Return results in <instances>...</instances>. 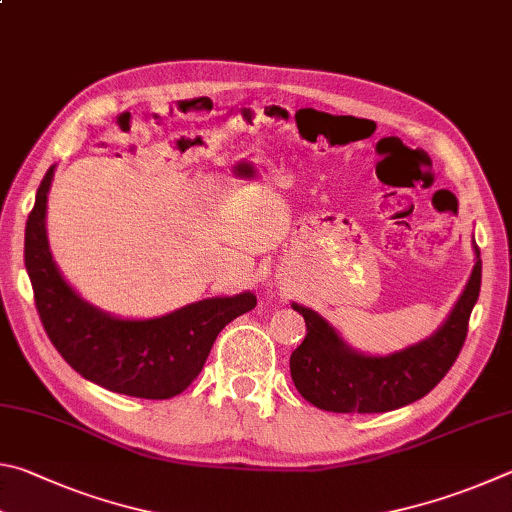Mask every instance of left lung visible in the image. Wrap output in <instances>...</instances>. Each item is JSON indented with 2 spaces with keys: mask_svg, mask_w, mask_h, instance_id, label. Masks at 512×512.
Listing matches in <instances>:
<instances>
[{
  "mask_svg": "<svg viewBox=\"0 0 512 512\" xmlns=\"http://www.w3.org/2000/svg\"><path fill=\"white\" fill-rule=\"evenodd\" d=\"M450 319L434 337L389 357H369L348 348L317 312L292 303L306 319V339L290 357L294 387L312 405L335 414H382L427 396L459 357L470 315L481 290V258Z\"/></svg>",
  "mask_w": 512,
  "mask_h": 512,
  "instance_id": "left-lung-1",
  "label": "left lung"
}]
</instances>
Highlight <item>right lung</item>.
<instances>
[{
	"label": "right lung",
	"instance_id": "obj_1",
	"mask_svg": "<svg viewBox=\"0 0 512 512\" xmlns=\"http://www.w3.org/2000/svg\"><path fill=\"white\" fill-rule=\"evenodd\" d=\"M53 166L26 220L24 265L44 330L65 362L89 382L132 398H175L200 375L220 330L256 308L251 292L191 303L157 319H116L85 303L53 263L44 213Z\"/></svg>",
	"mask_w": 512,
	"mask_h": 512
}]
</instances>
